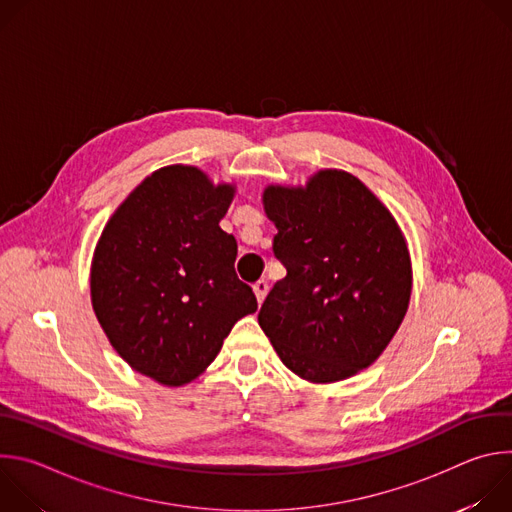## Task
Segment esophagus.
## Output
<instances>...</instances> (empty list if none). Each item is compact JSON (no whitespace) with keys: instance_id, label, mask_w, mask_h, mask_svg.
Returning a JSON list of instances; mask_svg holds the SVG:
<instances>
[{"instance_id":"obj_1","label":"esophagus","mask_w":512,"mask_h":512,"mask_svg":"<svg viewBox=\"0 0 512 512\" xmlns=\"http://www.w3.org/2000/svg\"><path fill=\"white\" fill-rule=\"evenodd\" d=\"M267 289H269V285H267L265 279H259V281L253 285V291H255V296H257V302H259V304L265 300Z\"/></svg>"}]
</instances>
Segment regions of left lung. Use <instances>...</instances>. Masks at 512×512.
<instances>
[{
    "label": "left lung",
    "instance_id": "8db88e82",
    "mask_svg": "<svg viewBox=\"0 0 512 512\" xmlns=\"http://www.w3.org/2000/svg\"><path fill=\"white\" fill-rule=\"evenodd\" d=\"M263 206L287 275L257 318L281 362L312 383L367 369L411 298V259L393 214L342 170H320L306 188L267 186Z\"/></svg>",
    "mask_w": 512,
    "mask_h": 512
}]
</instances>
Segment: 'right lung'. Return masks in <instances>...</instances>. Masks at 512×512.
<instances>
[{
    "label": "right lung",
    "instance_id": "1",
    "mask_svg": "<svg viewBox=\"0 0 512 512\" xmlns=\"http://www.w3.org/2000/svg\"><path fill=\"white\" fill-rule=\"evenodd\" d=\"M235 186L194 166L145 178L97 243L91 300L111 346L137 373L180 387L204 373L237 320L257 310L235 273L237 241L218 223Z\"/></svg>",
    "mask_w": 512,
    "mask_h": 512
}]
</instances>
